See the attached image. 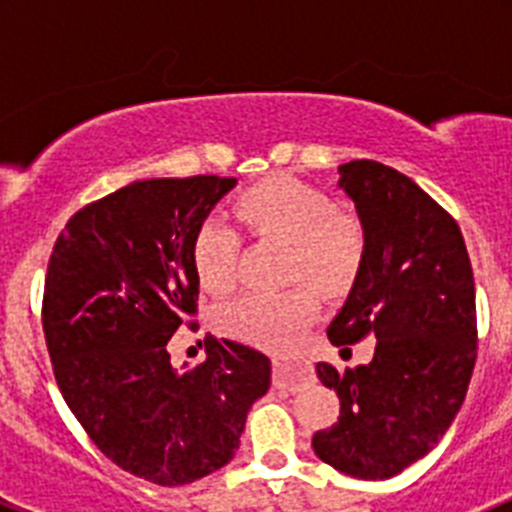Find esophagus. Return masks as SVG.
I'll list each match as a JSON object with an SVG mask.
<instances>
[{
  "mask_svg": "<svg viewBox=\"0 0 512 512\" xmlns=\"http://www.w3.org/2000/svg\"><path fill=\"white\" fill-rule=\"evenodd\" d=\"M271 366H274V384L284 387V390H297L300 384L312 379V366L305 356L295 354V351H282V354L271 356Z\"/></svg>",
  "mask_w": 512,
  "mask_h": 512,
  "instance_id": "34e87169",
  "label": "esophagus"
}]
</instances>
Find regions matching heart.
I'll return each mask as SVG.
<instances>
[{
	"instance_id": "obj_1",
	"label": "heart",
	"mask_w": 512,
	"mask_h": 512,
	"mask_svg": "<svg viewBox=\"0 0 512 512\" xmlns=\"http://www.w3.org/2000/svg\"><path fill=\"white\" fill-rule=\"evenodd\" d=\"M235 217L256 238L289 243L287 279H310L328 295L343 292L359 277L366 230L359 215L338 210L315 184L277 174L238 194ZM241 235L223 217H205L192 233L189 259L207 292H228L235 284ZM318 302L307 282L282 292H246L215 310L220 333L261 348H287L315 318Z\"/></svg>"
}]
</instances>
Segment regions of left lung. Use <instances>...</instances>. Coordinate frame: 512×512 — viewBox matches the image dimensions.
Masks as SVG:
<instances>
[{"mask_svg": "<svg viewBox=\"0 0 512 512\" xmlns=\"http://www.w3.org/2000/svg\"><path fill=\"white\" fill-rule=\"evenodd\" d=\"M338 171L366 253L328 338L346 346L372 336L377 348L346 372L318 364L341 415L312 449L338 472L387 479L433 449L467 395L477 361L472 261L454 217L413 179L366 158Z\"/></svg>", "mask_w": 512, "mask_h": 512, "instance_id": "1", "label": "left lung"}]
</instances>
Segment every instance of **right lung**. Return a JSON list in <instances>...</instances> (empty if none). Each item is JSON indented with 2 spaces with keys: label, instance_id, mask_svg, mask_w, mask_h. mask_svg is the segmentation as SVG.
<instances>
[{
  "label": "right lung",
  "instance_id": "1",
  "mask_svg": "<svg viewBox=\"0 0 512 512\" xmlns=\"http://www.w3.org/2000/svg\"><path fill=\"white\" fill-rule=\"evenodd\" d=\"M233 176L146 179L89 202L56 238L43 333L63 400L112 464L153 485L207 477L233 459L271 361L225 338L176 372L166 343L194 325V228Z\"/></svg>",
  "mask_w": 512,
  "mask_h": 512
}]
</instances>
